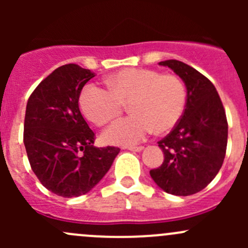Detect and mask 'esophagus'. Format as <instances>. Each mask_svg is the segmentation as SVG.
I'll return each mask as SVG.
<instances>
[{
  "instance_id": "esophagus-1",
  "label": "esophagus",
  "mask_w": 248,
  "mask_h": 248,
  "mask_svg": "<svg viewBox=\"0 0 248 248\" xmlns=\"http://www.w3.org/2000/svg\"><path fill=\"white\" fill-rule=\"evenodd\" d=\"M126 149L132 152H140L144 150V146H129V147H126Z\"/></svg>"
}]
</instances>
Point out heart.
<instances>
[{"mask_svg": "<svg viewBox=\"0 0 248 248\" xmlns=\"http://www.w3.org/2000/svg\"><path fill=\"white\" fill-rule=\"evenodd\" d=\"M109 90L86 85L79 97L82 114L97 126L116 119L128 104L129 116L112 124L103 139L112 145L129 146L154 129L162 134L180 121L187 99L186 86L174 74L147 68H126L106 79Z\"/></svg>", "mask_w": 248, "mask_h": 248, "instance_id": "b5f03b06", "label": "heart"}]
</instances>
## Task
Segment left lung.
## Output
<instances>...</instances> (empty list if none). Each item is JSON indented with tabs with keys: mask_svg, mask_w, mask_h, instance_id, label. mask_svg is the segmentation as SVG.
Wrapping results in <instances>:
<instances>
[{
	"mask_svg": "<svg viewBox=\"0 0 248 248\" xmlns=\"http://www.w3.org/2000/svg\"><path fill=\"white\" fill-rule=\"evenodd\" d=\"M185 82V111L174 129L158 141L164 161L150 170L159 188L174 196H191L207 186L223 164L228 122L221 98L211 81L177 60L159 62Z\"/></svg>",
	"mask_w": 248,
	"mask_h": 248,
	"instance_id": "obj_1",
	"label": "left lung"
}]
</instances>
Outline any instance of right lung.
<instances>
[{
    "instance_id": "add662e5",
    "label": "right lung",
    "mask_w": 248,
    "mask_h": 248,
    "mask_svg": "<svg viewBox=\"0 0 248 248\" xmlns=\"http://www.w3.org/2000/svg\"><path fill=\"white\" fill-rule=\"evenodd\" d=\"M93 77L74 63L59 67L26 106L24 144L32 170L46 188L64 198L91 191L120 152L119 147L93 146L94 133L80 112L81 90Z\"/></svg>"
}]
</instances>
